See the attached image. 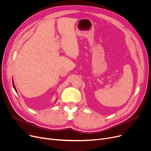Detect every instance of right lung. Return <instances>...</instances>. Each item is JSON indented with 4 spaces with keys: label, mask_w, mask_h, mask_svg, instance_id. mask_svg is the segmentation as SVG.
I'll return each instance as SVG.
<instances>
[{
    "label": "right lung",
    "mask_w": 151,
    "mask_h": 151,
    "mask_svg": "<svg viewBox=\"0 0 151 151\" xmlns=\"http://www.w3.org/2000/svg\"><path fill=\"white\" fill-rule=\"evenodd\" d=\"M12 81H13V88H14V89L15 90V91L17 92V89H16V88H15V86H14V82H13V80H12ZM56 100H55V101H56Z\"/></svg>",
    "instance_id": "1"
}]
</instances>
